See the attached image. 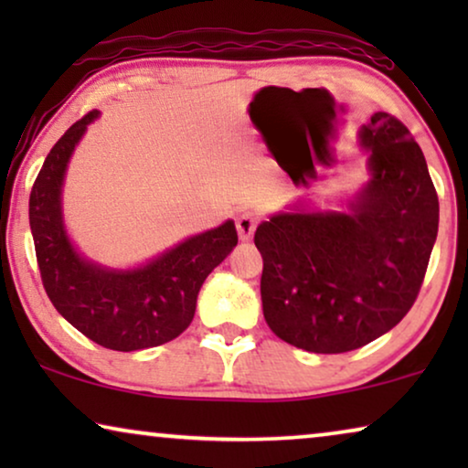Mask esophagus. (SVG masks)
Listing matches in <instances>:
<instances>
[{
    "label": "esophagus",
    "mask_w": 468,
    "mask_h": 468,
    "mask_svg": "<svg viewBox=\"0 0 468 468\" xmlns=\"http://www.w3.org/2000/svg\"><path fill=\"white\" fill-rule=\"evenodd\" d=\"M255 228H258V215L251 213V210H245V213L236 219V229H239L240 240H251Z\"/></svg>",
    "instance_id": "1"
}]
</instances>
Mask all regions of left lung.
<instances>
[{
	"label": "left lung",
	"instance_id": "obj_1",
	"mask_svg": "<svg viewBox=\"0 0 468 468\" xmlns=\"http://www.w3.org/2000/svg\"><path fill=\"white\" fill-rule=\"evenodd\" d=\"M370 178L347 213H279L255 229L266 324L313 354L360 349L411 309L439 229V197L420 144L375 112L360 130Z\"/></svg>",
	"mask_w": 468,
	"mask_h": 468
}]
</instances>
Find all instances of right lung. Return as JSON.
I'll return each instance as SVG.
<instances>
[{
  "label": "right lung",
  "mask_w": 468,
  "mask_h": 468,
  "mask_svg": "<svg viewBox=\"0 0 468 468\" xmlns=\"http://www.w3.org/2000/svg\"><path fill=\"white\" fill-rule=\"evenodd\" d=\"M98 117V111L87 112L57 140L31 187L37 268L55 309L93 343L114 351L157 347L189 328L197 292L236 247L239 234L228 219L132 271H111L82 258L63 226L61 187L74 146Z\"/></svg>",
  "instance_id": "right-lung-1"
}]
</instances>
